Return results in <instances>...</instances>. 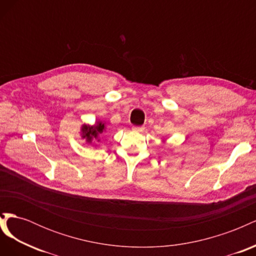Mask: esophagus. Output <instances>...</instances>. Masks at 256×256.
<instances>
[{"mask_svg":"<svg viewBox=\"0 0 256 256\" xmlns=\"http://www.w3.org/2000/svg\"><path fill=\"white\" fill-rule=\"evenodd\" d=\"M132 130L136 131V132H142V131L144 130V127H138V126H134L132 127Z\"/></svg>","mask_w":256,"mask_h":256,"instance_id":"esophagus-1","label":"esophagus"}]
</instances>
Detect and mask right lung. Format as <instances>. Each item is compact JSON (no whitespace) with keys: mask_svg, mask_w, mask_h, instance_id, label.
Masks as SVG:
<instances>
[{"mask_svg":"<svg viewBox=\"0 0 256 256\" xmlns=\"http://www.w3.org/2000/svg\"><path fill=\"white\" fill-rule=\"evenodd\" d=\"M104 130V124L102 122H96L95 126H86L83 125L82 127V138H86L88 142H92V138H97L98 134H102Z\"/></svg>","mask_w":256,"mask_h":256,"instance_id":"obj_1","label":"right lung"}]
</instances>
